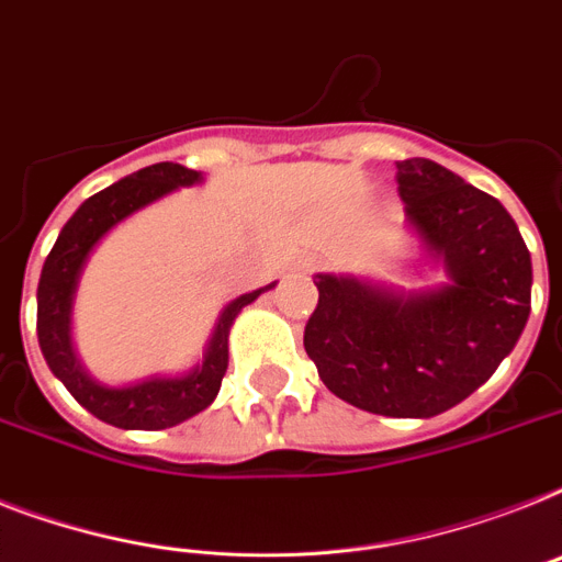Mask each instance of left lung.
<instances>
[{
  "label": "left lung",
  "mask_w": 562,
  "mask_h": 562,
  "mask_svg": "<svg viewBox=\"0 0 562 562\" xmlns=\"http://www.w3.org/2000/svg\"><path fill=\"white\" fill-rule=\"evenodd\" d=\"M404 213L450 282L404 294L317 273L303 346L321 381L358 409L432 418L485 384L531 312V254L494 195L430 158L395 164Z\"/></svg>",
  "instance_id": "8db88e82"
}]
</instances>
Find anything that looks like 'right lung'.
Masks as SVG:
<instances>
[{"mask_svg":"<svg viewBox=\"0 0 562 562\" xmlns=\"http://www.w3.org/2000/svg\"><path fill=\"white\" fill-rule=\"evenodd\" d=\"M199 181H202V172L187 170L181 164L161 161L100 190L86 199L59 231L40 273L36 337H40L45 363L66 384L80 407L121 430H164L207 409L218 395L222 378L227 372V335H231L236 314L254 303L262 291L273 289L271 282L266 289L250 291V294L236 296L234 303H227L213 328L204 360L187 375L149 378L132 386H103L86 375V369L80 367L71 349V300H75L77 280L91 248L135 210L158 202L161 195L172 193L178 187L199 184Z\"/></svg>","mask_w":562,"mask_h":562,"instance_id":"add662e5","label":"right lung"}]
</instances>
